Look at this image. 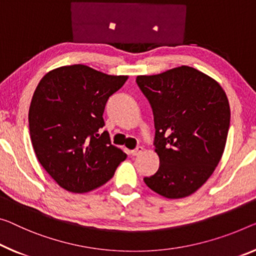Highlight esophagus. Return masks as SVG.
Returning <instances> with one entry per match:
<instances>
[{
  "mask_svg": "<svg viewBox=\"0 0 256 256\" xmlns=\"http://www.w3.org/2000/svg\"><path fill=\"white\" fill-rule=\"evenodd\" d=\"M143 151H144L143 148H142V146H137V148H135V150H132L130 153H132V156H137L142 154V153H143Z\"/></svg>",
  "mask_w": 256,
  "mask_h": 256,
  "instance_id": "obj_1",
  "label": "esophagus"
}]
</instances>
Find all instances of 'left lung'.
Here are the masks:
<instances>
[{
    "instance_id": "obj_1",
    "label": "left lung",
    "mask_w": 256,
    "mask_h": 256,
    "mask_svg": "<svg viewBox=\"0 0 256 256\" xmlns=\"http://www.w3.org/2000/svg\"><path fill=\"white\" fill-rule=\"evenodd\" d=\"M154 116L158 172L146 186L169 199L196 192L213 174L226 148L230 106L218 82L190 66L136 78Z\"/></svg>"
}]
</instances>
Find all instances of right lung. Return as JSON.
Instances as JSON below:
<instances>
[{
	"label": "right lung",
	"instance_id": "1",
	"mask_svg": "<svg viewBox=\"0 0 256 256\" xmlns=\"http://www.w3.org/2000/svg\"><path fill=\"white\" fill-rule=\"evenodd\" d=\"M127 78L76 64L50 70L38 82L30 135L38 160L60 188L73 194L95 190L127 158L108 132L100 134L106 102Z\"/></svg>",
	"mask_w": 256,
	"mask_h": 256
}]
</instances>
